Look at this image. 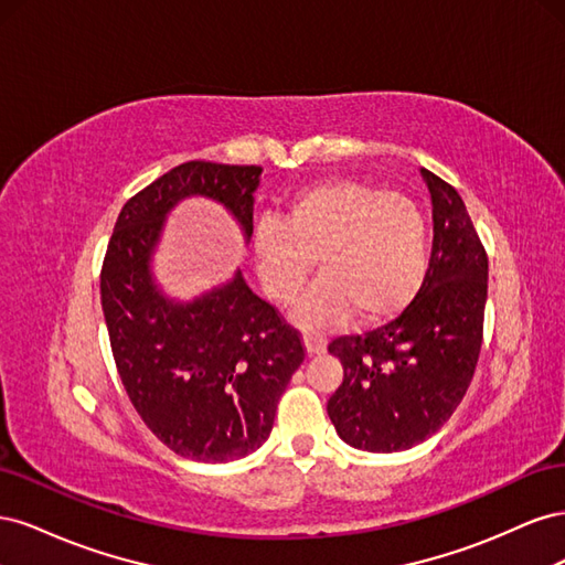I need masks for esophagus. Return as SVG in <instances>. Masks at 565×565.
<instances>
[{
    "label": "esophagus",
    "instance_id": "obj_1",
    "mask_svg": "<svg viewBox=\"0 0 565 565\" xmlns=\"http://www.w3.org/2000/svg\"><path fill=\"white\" fill-rule=\"evenodd\" d=\"M303 347L309 355H318L324 351V347H328V341H324V337L318 332H303Z\"/></svg>",
    "mask_w": 565,
    "mask_h": 565
}]
</instances>
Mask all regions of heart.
Here are the masks:
<instances>
[{"label": "heart", "mask_w": 565, "mask_h": 565, "mask_svg": "<svg viewBox=\"0 0 565 565\" xmlns=\"http://www.w3.org/2000/svg\"><path fill=\"white\" fill-rule=\"evenodd\" d=\"M252 252L264 289L280 303L299 297L318 256L322 278L295 311L301 328L351 313L372 324L398 316L419 292L429 228L413 200L358 179H324L289 198L282 218H262Z\"/></svg>", "instance_id": "heart-1"}]
</instances>
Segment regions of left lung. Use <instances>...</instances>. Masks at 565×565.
Masks as SVG:
<instances>
[{
    "mask_svg": "<svg viewBox=\"0 0 565 565\" xmlns=\"http://www.w3.org/2000/svg\"><path fill=\"white\" fill-rule=\"evenodd\" d=\"M422 179L434 245L417 297L384 328L328 347L344 367L328 415L341 440L367 452H401L434 436L465 398L481 353L486 249L455 188L429 169Z\"/></svg>",
    "mask_w": 565,
    "mask_h": 565,
    "instance_id": "1",
    "label": "left lung"
}]
</instances>
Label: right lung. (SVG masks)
<instances>
[{
	"mask_svg": "<svg viewBox=\"0 0 565 565\" xmlns=\"http://www.w3.org/2000/svg\"><path fill=\"white\" fill-rule=\"evenodd\" d=\"M256 164L183 162L136 193L117 216L100 270V306L127 396L169 450L233 461L262 448L278 401L303 363L299 334L252 292L243 270L193 299L152 273L167 216L188 198L221 204L254 231Z\"/></svg>",
	"mask_w": 565,
	"mask_h": 565,
	"instance_id": "obj_1",
	"label": "right lung"
}]
</instances>
